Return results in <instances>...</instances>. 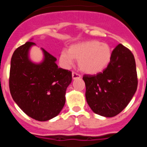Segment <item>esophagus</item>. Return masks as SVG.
<instances>
[{"mask_svg":"<svg viewBox=\"0 0 147 147\" xmlns=\"http://www.w3.org/2000/svg\"><path fill=\"white\" fill-rule=\"evenodd\" d=\"M80 77H81V75L78 74H76V73H75V72H73L72 73L73 80H76V79H80Z\"/></svg>","mask_w":147,"mask_h":147,"instance_id":"34e87169","label":"esophagus"}]
</instances>
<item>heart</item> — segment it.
<instances>
[{
  "label": "heart",
  "instance_id": "heart-1",
  "mask_svg": "<svg viewBox=\"0 0 147 147\" xmlns=\"http://www.w3.org/2000/svg\"><path fill=\"white\" fill-rule=\"evenodd\" d=\"M111 58V49L107 43L90 40L71 45L67 51H62L59 57L61 64L68 67L74 59L78 60L82 71L95 74L105 69Z\"/></svg>",
  "mask_w": 147,
  "mask_h": 147
}]
</instances>
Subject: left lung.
Listing matches in <instances>:
<instances>
[{"instance_id":"8db88e82","label":"left lung","mask_w":147,"mask_h":147,"mask_svg":"<svg viewBox=\"0 0 147 147\" xmlns=\"http://www.w3.org/2000/svg\"><path fill=\"white\" fill-rule=\"evenodd\" d=\"M87 102L95 113L113 117L124 110L138 86L136 61L130 51L119 44L103 72L85 75Z\"/></svg>"}]
</instances>
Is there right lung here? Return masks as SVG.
<instances>
[{"label":"right lung","instance_id":"add662e5","mask_svg":"<svg viewBox=\"0 0 147 147\" xmlns=\"http://www.w3.org/2000/svg\"><path fill=\"white\" fill-rule=\"evenodd\" d=\"M34 45L28 41L13 53L9 90L13 100L27 115L45 121L56 117L64 107L72 74L58 67L57 59L42 48V60L32 62L29 51Z\"/></svg>","mask_w":147,"mask_h":147}]
</instances>
